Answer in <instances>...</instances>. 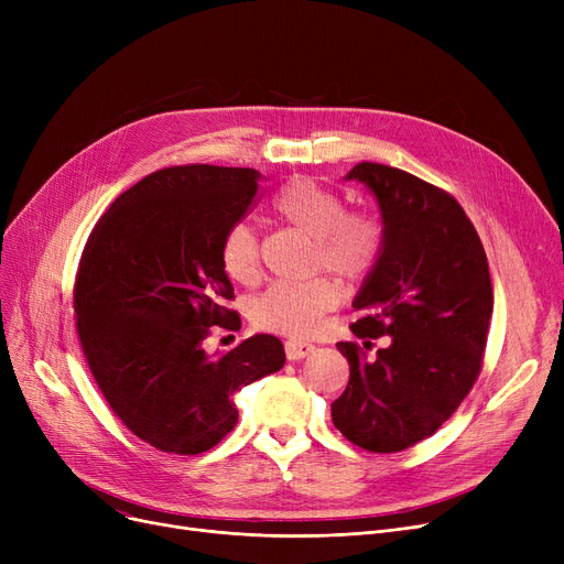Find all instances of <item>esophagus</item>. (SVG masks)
Masks as SVG:
<instances>
[{
  "label": "esophagus",
  "mask_w": 564,
  "mask_h": 564,
  "mask_svg": "<svg viewBox=\"0 0 564 564\" xmlns=\"http://www.w3.org/2000/svg\"><path fill=\"white\" fill-rule=\"evenodd\" d=\"M311 351H315V345H311V343H302V340H288L285 343V357L290 361L306 359Z\"/></svg>",
  "instance_id": "1"
}]
</instances>
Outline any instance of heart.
Instances as JSON below:
<instances>
[{
  "mask_svg": "<svg viewBox=\"0 0 564 564\" xmlns=\"http://www.w3.org/2000/svg\"><path fill=\"white\" fill-rule=\"evenodd\" d=\"M276 213L315 237V262L347 283L364 281L381 258L383 224L370 213H345V196L315 177H294L274 198ZM224 272L237 283L260 276V237L253 226L235 224L221 245ZM338 304L327 279L276 283L251 304L258 329L290 338L317 334L324 313Z\"/></svg>",
  "mask_w": 564,
  "mask_h": 564,
  "instance_id": "b5f03b06",
  "label": "heart"
}]
</instances>
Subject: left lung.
<instances>
[{
    "mask_svg": "<svg viewBox=\"0 0 564 564\" xmlns=\"http://www.w3.org/2000/svg\"><path fill=\"white\" fill-rule=\"evenodd\" d=\"M347 181L377 198L383 251L338 343L349 381L332 404L340 434L370 453H400L446 423L482 370L494 288L476 226L448 194L402 169L361 162Z\"/></svg>",
    "mask_w": 564,
    "mask_h": 564,
    "instance_id": "8db88e82",
    "label": "left lung"
}]
</instances>
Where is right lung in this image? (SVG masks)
<instances>
[{
	"instance_id": "1",
	"label": "right lung",
	"mask_w": 564,
	"mask_h": 564,
	"mask_svg": "<svg viewBox=\"0 0 564 564\" xmlns=\"http://www.w3.org/2000/svg\"><path fill=\"white\" fill-rule=\"evenodd\" d=\"M260 173L213 164L160 169L118 196L84 245L75 327L100 393L153 448L198 455L235 427L230 400L283 368L276 336L207 354L213 327L240 315L221 264L226 232L258 198Z\"/></svg>"
}]
</instances>
